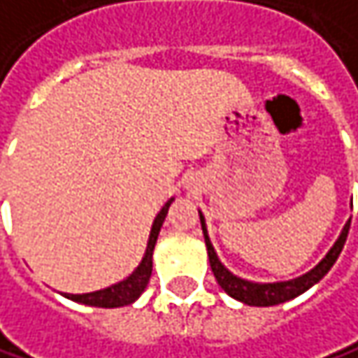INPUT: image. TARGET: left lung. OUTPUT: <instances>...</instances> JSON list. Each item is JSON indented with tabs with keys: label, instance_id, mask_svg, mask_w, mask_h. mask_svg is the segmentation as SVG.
Segmentation results:
<instances>
[{
	"label": "left lung",
	"instance_id": "1",
	"mask_svg": "<svg viewBox=\"0 0 358 358\" xmlns=\"http://www.w3.org/2000/svg\"><path fill=\"white\" fill-rule=\"evenodd\" d=\"M201 225H203V234H205V244H207V252H209V262H211V271L217 282L221 285V289L231 295L234 299L238 301H244L248 306H256V308H268V306H278V303H285L297 295H301L303 291H308L309 287H313L322 276L326 275L336 258L341 256L344 242H346V236H348V229H350V221L344 225L338 242L334 244V248L328 252V256L313 268L309 271L308 275L299 276L295 280H287V282H268V285H258V282H250L244 278H238L234 276L217 258L215 250H213L211 242H209V236H207V227H205V219L201 215Z\"/></svg>",
	"mask_w": 358,
	"mask_h": 358
}]
</instances>
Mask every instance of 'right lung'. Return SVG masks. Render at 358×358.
Here are the masks:
<instances>
[{
  "instance_id": "1",
  "label": "right lung",
  "mask_w": 358,
  "mask_h": 358,
  "mask_svg": "<svg viewBox=\"0 0 358 358\" xmlns=\"http://www.w3.org/2000/svg\"><path fill=\"white\" fill-rule=\"evenodd\" d=\"M172 201L166 203V207L157 213L155 221H153V227H151V234H149V244H147L145 256L141 260V264L137 266V271L129 276L127 280L113 285L104 291H96V293H85V295H65L67 299L71 301H78L83 306H94V308H122V306H129L133 303L143 291H145L147 282H149V276H151V268H153V248L157 242V236H159V229H162V223L168 215Z\"/></svg>"
}]
</instances>
